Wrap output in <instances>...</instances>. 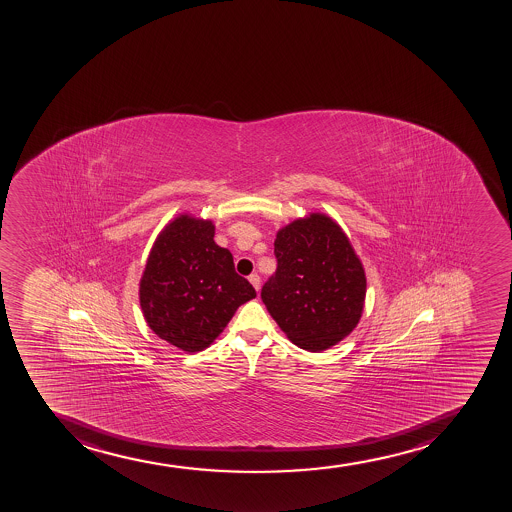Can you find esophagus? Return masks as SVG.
<instances>
[{
  "instance_id": "1",
  "label": "esophagus",
  "mask_w": 512,
  "mask_h": 512,
  "mask_svg": "<svg viewBox=\"0 0 512 512\" xmlns=\"http://www.w3.org/2000/svg\"><path fill=\"white\" fill-rule=\"evenodd\" d=\"M249 283L254 286V290L259 291L261 288V280H259V276L254 273V275L249 276Z\"/></svg>"
}]
</instances>
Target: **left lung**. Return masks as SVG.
I'll list each match as a JSON object with an SVG mask.
<instances>
[{"mask_svg": "<svg viewBox=\"0 0 512 512\" xmlns=\"http://www.w3.org/2000/svg\"><path fill=\"white\" fill-rule=\"evenodd\" d=\"M278 268L261 298L286 337L308 352L339 344L366 302V271L342 227L322 212L276 232Z\"/></svg>", "mask_w": 512, "mask_h": 512, "instance_id": "1", "label": "left lung"}]
</instances>
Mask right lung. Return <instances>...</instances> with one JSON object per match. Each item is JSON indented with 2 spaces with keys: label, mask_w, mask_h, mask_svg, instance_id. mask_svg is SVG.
I'll return each instance as SVG.
<instances>
[{
  "label": "right lung",
  "mask_w": 512,
  "mask_h": 512,
  "mask_svg": "<svg viewBox=\"0 0 512 512\" xmlns=\"http://www.w3.org/2000/svg\"><path fill=\"white\" fill-rule=\"evenodd\" d=\"M214 234L210 219L178 214L156 236L141 275L138 298L148 327L187 354L207 349L256 296Z\"/></svg>",
  "instance_id": "1"
}]
</instances>
